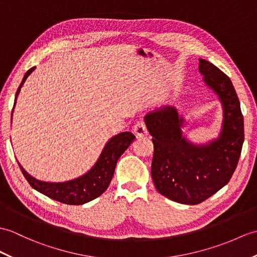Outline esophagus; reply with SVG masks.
I'll return each mask as SVG.
<instances>
[{
	"label": "esophagus",
	"mask_w": 257,
	"mask_h": 257,
	"mask_svg": "<svg viewBox=\"0 0 257 257\" xmlns=\"http://www.w3.org/2000/svg\"><path fill=\"white\" fill-rule=\"evenodd\" d=\"M134 133L138 136V137H142V136H146L148 134L147 131V127H146V123L145 121L140 119V120L137 121L134 126Z\"/></svg>",
	"instance_id": "obj_1"
}]
</instances>
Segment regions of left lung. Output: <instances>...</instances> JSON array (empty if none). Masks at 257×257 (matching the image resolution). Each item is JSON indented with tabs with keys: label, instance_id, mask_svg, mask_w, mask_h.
Listing matches in <instances>:
<instances>
[{
	"label": "left lung",
	"instance_id": "1",
	"mask_svg": "<svg viewBox=\"0 0 257 257\" xmlns=\"http://www.w3.org/2000/svg\"><path fill=\"white\" fill-rule=\"evenodd\" d=\"M199 72L223 106L222 133L207 146H194L182 136L183 119L174 107H165L146 116L153 137L151 175L158 192L173 201L197 205L229 183L236 169L244 141V122L230 77L205 59Z\"/></svg>",
	"mask_w": 257,
	"mask_h": 257
}]
</instances>
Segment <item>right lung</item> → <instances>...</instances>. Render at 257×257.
Returning a JSON list of instances; mask_svg holds the SVG:
<instances>
[{
	"mask_svg": "<svg viewBox=\"0 0 257 257\" xmlns=\"http://www.w3.org/2000/svg\"><path fill=\"white\" fill-rule=\"evenodd\" d=\"M34 69L35 67L29 69L25 76H24L21 85L16 92V97L20 94L21 87L24 84V82L26 81L27 76L33 72ZM135 135L129 133V131H124V133L115 136L114 138H111L106 143L103 152H101L96 164L93 166V169L87 172L85 175L73 181L64 183L40 182L29 175L22 168L20 163L19 165L20 169L22 170L23 175L25 176L29 185L34 189L38 190L39 193L46 195L53 200L60 201L62 204L83 205L85 202L97 198L98 196H100L107 189L112 178V175H114L118 159L127 150V148L131 145V142L135 140Z\"/></svg>",
	"mask_w": 257,
	"mask_h": 257,
	"instance_id": "obj_1",
	"label": "right lung"
}]
</instances>
